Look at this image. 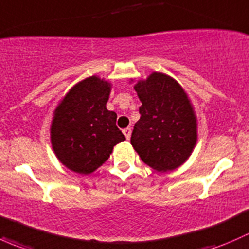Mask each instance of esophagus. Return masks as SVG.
<instances>
[{
    "mask_svg": "<svg viewBox=\"0 0 249 249\" xmlns=\"http://www.w3.org/2000/svg\"><path fill=\"white\" fill-rule=\"evenodd\" d=\"M123 134L125 135L126 140H130V136H131V129H130V127H126V129L123 130Z\"/></svg>",
    "mask_w": 249,
    "mask_h": 249,
    "instance_id": "esophagus-1",
    "label": "esophagus"
}]
</instances>
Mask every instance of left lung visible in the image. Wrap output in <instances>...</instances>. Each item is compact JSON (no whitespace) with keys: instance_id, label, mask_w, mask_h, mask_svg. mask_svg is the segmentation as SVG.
<instances>
[{"instance_id":"obj_1","label":"left lung","mask_w":249,"mask_h":249,"mask_svg":"<svg viewBox=\"0 0 249 249\" xmlns=\"http://www.w3.org/2000/svg\"><path fill=\"white\" fill-rule=\"evenodd\" d=\"M132 82V79H131ZM142 102L131 144L144 164L167 172L184 164L197 141L194 107L182 85L161 72L135 84Z\"/></svg>"}]
</instances>
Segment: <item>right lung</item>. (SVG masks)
Listing matches in <instances>:
<instances>
[{
  "label": "right lung",
  "mask_w": 249,
  "mask_h": 249,
  "mask_svg": "<svg viewBox=\"0 0 249 249\" xmlns=\"http://www.w3.org/2000/svg\"><path fill=\"white\" fill-rule=\"evenodd\" d=\"M112 84L97 76L88 77L71 88L53 113L50 142L62 165L89 175L125 141L115 125L117 113L106 107Z\"/></svg>",
  "instance_id": "add662e5"
}]
</instances>
